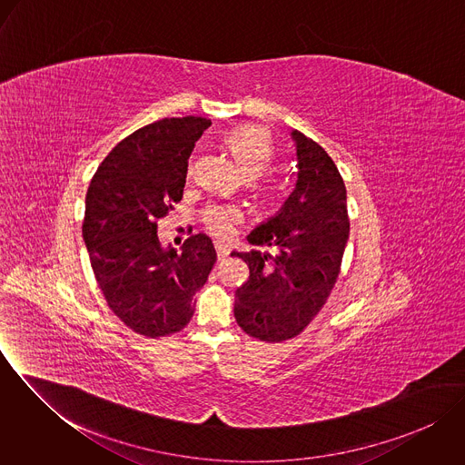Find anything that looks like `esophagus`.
I'll list each match as a JSON object with an SVG mask.
<instances>
[{"instance_id":"1","label":"esophagus","mask_w":465,"mask_h":465,"mask_svg":"<svg viewBox=\"0 0 465 465\" xmlns=\"http://www.w3.org/2000/svg\"><path fill=\"white\" fill-rule=\"evenodd\" d=\"M214 249H216V258H218V262H223V260L229 256V249H227V247L216 243Z\"/></svg>"}]
</instances>
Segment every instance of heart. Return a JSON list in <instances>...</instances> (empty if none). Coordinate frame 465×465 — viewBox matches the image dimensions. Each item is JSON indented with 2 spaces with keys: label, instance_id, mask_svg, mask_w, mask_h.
I'll return each mask as SVG.
<instances>
[{
  "label": "heart",
  "instance_id": "b5f03b06",
  "mask_svg": "<svg viewBox=\"0 0 465 465\" xmlns=\"http://www.w3.org/2000/svg\"><path fill=\"white\" fill-rule=\"evenodd\" d=\"M223 144L236 170L245 179H254L265 172L272 155V144L263 131L256 127L238 129L225 137ZM238 218V209L231 205H211L203 211L205 229L218 238H227Z\"/></svg>",
  "mask_w": 465,
  "mask_h": 465
}]
</instances>
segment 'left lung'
<instances>
[{
    "label": "left lung",
    "instance_id": "1",
    "mask_svg": "<svg viewBox=\"0 0 465 465\" xmlns=\"http://www.w3.org/2000/svg\"><path fill=\"white\" fill-rule=\"evenodd\" d=\"M295 188L281 211L258 225L249 243L272 252H232L249 265L236 290L238 326L263 341L297 336L326 304L349 238L347 193L328 152L299 131Z\"/></svg>",
    "mask_w": 465,
    "mask_h": 465
}]
</instances>
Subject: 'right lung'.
<instances>
[{"mask_svg":"<svg viewBox=\"0 0 465 465\" xmlns=\"http://www.w3.org/2000/svg\"><path fill=\"white\" fill-rule=\"evenodd\" d=\"M211 120L164 118L120 141L96 170L82 236L96 282L114 315L148 338L184 330L195 293L216 262L213 242L193 234L163 249L157 220L183 199L188 159Z\"/></svg>","mask_w":465,"mask_h":465,"instance_id":"right-lung-1","label":"right lung"}]
</instances>
